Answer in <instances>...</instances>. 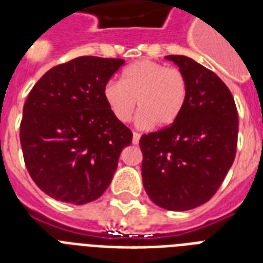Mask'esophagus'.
I'll return each instance as SVG.
<instances>
[{
	"instance_id": "1",
	"label": "esophagus",
	"mask_w": 263,
	"mask_h": 263,
	"mask_svg": "<svg viewBox=\"0 0 263 263\" xmlns=\"http://www.w3.org/2000/svg\"><path fill=\"white\" fill-rule=\"evenodd\" d=\"M140 140V134L139 132H134V136H132V143L138 144Z\"/></svg>"
}]
</instances>
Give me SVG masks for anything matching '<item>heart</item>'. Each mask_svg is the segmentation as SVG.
<instances>
[{"label":"heart","mask_w":263,"mask_h":263,"mask_svg":"<svg viewBox=\"0 0 263 263\" xmlns=\"http://www.w3.org/2000/svg\"><path fill=\"white\" fill-rule=\"evenodd\" d=\"M102 95L111 116L120 123L131 120L138 101V127L147 128L154 123L169 127L184 109L188 83L177 68L140 60L124 69L120 82H106Z\"/></svg>","instance_id":"obj_1"}]
</instances>
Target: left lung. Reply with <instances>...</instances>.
I'll list each match as a JSON object with an SVG mask.
<instances>
[{
    "instance_id": "left-lung-1",
    "label": "left lung",
    "mask_w": 263,
    "mask_h": 263,
    "mask_svg": "<svg viewBox=\"0 0 263 263\" xmlns=\"http://www.w3.org/2000/svg\"><path fill=\"white\" fill-rule=\"evenodd\" d=\"M187 78L188 95L175 123L142 135V179L148 198L184 212L206 203L232 166L239 119L235 99L213 71L185 55H166Z\"/></svg>"
}]
</instances>
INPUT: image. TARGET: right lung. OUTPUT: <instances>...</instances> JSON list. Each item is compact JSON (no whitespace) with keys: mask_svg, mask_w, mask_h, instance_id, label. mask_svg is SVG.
<instances>
[{"mask_svg":"<svg viewBox=\"0 0 263 263\" xmlns=\"http://www.w3.org/2000/svg\"><path fill=\"white\" fill-rule=\"evenodd\" d=\"M121 59L78 57L47 71L23 107L20 143L35 184L55 200L84 204L109 187L132 132L102 91Z\"/></svg>","mask_w":263,"mask_h":263,"instance_id":"right-lung-1","label":"right lung"}]
</instances>
